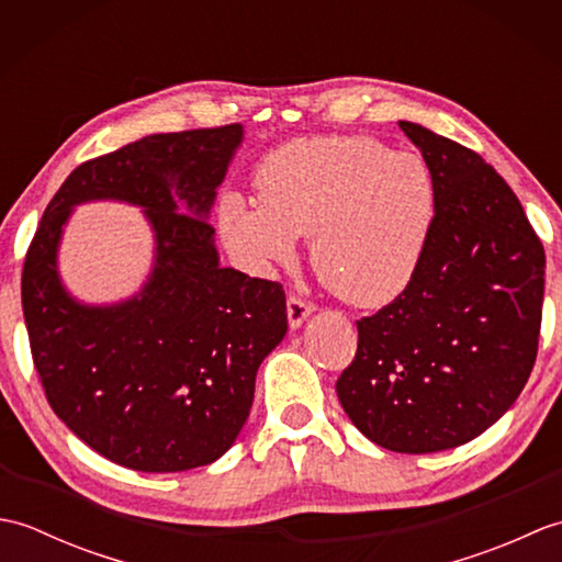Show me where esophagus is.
Here are the masks:
<instances>
[{
	"label": "esophagus",
	"instance_id": "esophagus-1",
	"mask_svg": "<svg viewBox=\"0 0 562 562\" xmlns=\"http://www.w3.org/2000/svg\"><path fill=\"white\" fill-rule=\"evenodd\" d=\"M312 312H314V306L308 304V302H304V300H300V296H290L288 300V318H290V328H302V324L304 321L312 316Z\"/></svg>",
	"mask_w": 562,
	"mask_h": 562
}]
</instances>
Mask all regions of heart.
I'll use <instances>...</instances> for the list:
<instances>
[{"instance_id":"1","label":"heart","mask_w":562,"mask_h":562,"mask_svg":"<svg viewBox=\"0 0 562 562\" xmlns=\"http://www.w3.org/2000/svg\"><path fill=\"white\" fill-rule=\"evenodd\" d=\"M258 202L226 195L220 232L244 266L268 272L312 236L318 280L342 302L379 308L420 274L439 224V181L425 157L372 137H308L278 147L256 171Z\"/></svg>"}]
</instances>
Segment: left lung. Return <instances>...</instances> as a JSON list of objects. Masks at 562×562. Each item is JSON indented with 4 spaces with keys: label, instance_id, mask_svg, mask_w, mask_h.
I'll return each instance as SVG.
<instances>
[{
    "label": "left lung",
    "instance_id": "8db88e82",
    "mask_svg": "<svg viewBox=\"0 0 562 562\" xmlns=\"http://www.w3.org/2000/svg\"><path fill=\"white\" fill-rule=\"evenodd\" d=\"M401 130L439 181V224L401 300L357 321V355L336 391L374 445L453 449L517 401L539 350L546 254L491 164L417 123Z\"/></svg>",
    "mask_w": 562,
    "mask_h": 562
}]
</instances>
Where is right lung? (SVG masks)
<instances>
[{
    "mask_svg": "<svg viewBox=\"0 0 562 562\" xmlns=\"http://www.w3.org/2000/svg\"><path fill=\"white\" fill-rule=\"evenodd\" d=\"M244 127L149 135L77 166L47 205L21 274L33 364L47 403L101 457L145 473L217 461L254 405L260 362L288 333L280 282L220 266L207 217ZM117 199L155 232L143 290L81 305L56 250L70 210Z\"/></svg>",
    "mask_w": 562,
    "mask_h": 562,
    "instance_id": "right-lung-1",
    "label": "right lung"
}]
</instances>
